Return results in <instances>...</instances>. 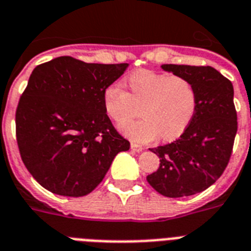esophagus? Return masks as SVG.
Wrapping results in <instances>:
<instances>
[{
    "mask_svg": "<svg viewBox=\"0 0 251 251\" xmlns=\"http://www.w3.org/2000/svg\"><path fill=\"white\" fill-rule=\"evenodd\" d=\"M131 150L134 151V152H142L144 148L142 146H138V144H135V143H131Z\"/></svg>",
    "mask_w": 251,
    "mask_h": 251,
    "instance_id": "34e87169",
    "label": "esophagus"
}]
</instances>
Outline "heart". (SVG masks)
Returning <instances> with one entry per match:
<instances>
[{"instance_id": "obj_1", "label": "heart", "mask_w": 251, "mask_h": 251, "mask_svg": "<svg viewBox=\"0 0 251 251\" xmlns=\"http://www.w3.org/2000/svg\"><path fill=\"white\" fill-rule=\"evenodd\" d=\"M131 93L113 82L103 91L108 117L124 124L140 108L142 119L126 122L121 130L135 143H148L158 136L175 139L192 121L197 107V91L191 79L183 76L142 69L129 77Z\"/></svg>"}]
</instances>
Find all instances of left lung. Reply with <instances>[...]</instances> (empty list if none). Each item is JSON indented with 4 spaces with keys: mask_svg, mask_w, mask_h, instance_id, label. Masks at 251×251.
Listing matches in <instances>:
<instances>
[{
    "mask_svg": "<svg viewBox=\"0 0 251 251\" xmlns=\"http://www.w3.org/2000/svg\"><path fill=\"white\" fill-rule=\"evenodd\" d=\"M161 68L192 81L197 107L179 139L150 148L160 157V166L147 180L162 196H192L217 182L231 157L237 132L233 86L213 67L162 64Z\"/></svg>",
    "mask_w": 251,
    "mask_h": 251,
    "instance_id": "obj_1",
    "label": "left lung"
}]
</instances>
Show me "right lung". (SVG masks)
Returning <instances> with one entry per match:
<instances>
[{
  "instance_id": "1",
  "label": "right lung",
  "mask_w": 251,
  "mask_h": 251,
  "mask_svg": "<svg viewBox=\"0 0 251 251\" xmlns=\"http://www.w3.org/2000/svg\"><path fill=\"white\" fill-rule=\"evenodd\" d=\"M129 64L59 56L33 69L16 108V142L25 168L60 196H86L129 140L113 127L103 91Z\"/></svg>"
}]
</instances>
